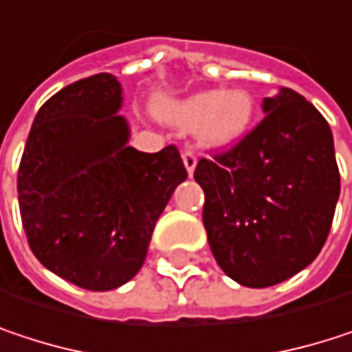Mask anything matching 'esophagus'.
<instances>
[{"label":"esophagus","instance_id":"esophagus-1","mask_svg":"<svg viewBox=\"0 0 352 352\" xmlns=\"http://www.w3.org/2000/svg\"><path fill=\"white\" fill-rule=\"evenodd\" d=\"M183 165H185L187 173L191 175L193 169H195V165H197V155L193 151H183Z\"/></svg>","mask_w":352,"mask_h":352}]
</instances>
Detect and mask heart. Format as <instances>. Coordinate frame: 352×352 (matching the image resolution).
I'll return each instance as SVG.
<instances>
[{
  "label": "heart",
  "mask_w": 352,
  "mask_h": 352,
  "mask_svg": "<svg viewBox=\"0 0 352 352\" xmlns=\"http://www.w3.org/2000/svg\"><path fill=\"white\" fill-rule=\"evenodd\" d=\"M155 111L179 128L195 126L197 138L206 146H230L248 132L254 100L245 89H210L183 100H159Z\"/></svg>",
  "instance_id": "heart-1"
}]
</instances>
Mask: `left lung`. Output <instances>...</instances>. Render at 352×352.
Returning <instances> with one entry per match:
<instances>
[{"label": "left lung", "mask_w": 352, "mask_h": 352, "mask_svg": "<svg viewBox=\"0 0 352 352\" xmlns=\"http://www.w3.org/2000/svg\"><path fill=\"white\" fill-rule=\"evenodd\" d=\"M265 118L234 146L199 159L204 226L222 271L269 287L308 267L328 239L340 173L324 116L294 89L263 100Z\"/></svg>", "instance_id": "8db88e82"}]
</instances>
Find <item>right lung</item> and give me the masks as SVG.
<instances>
[{"mask_svg":"<svg viewBox=\"0 0 352 352\" xmlns=\"http://www.w3.org/2000/svg\"><path fill=\"white\" fill-rule=\"evenodd\" d=\"M113 75L79 79L38 109L18 169V201L34 256L58 277L107 292L142 267L155 224L187 179L175 144L128 146Z\"/></svg>","mask_w":352,"mask_h":352,"instance_id":"1","label":"right lung"}]
</instances>
